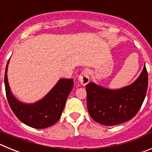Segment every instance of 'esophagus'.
Returning a JSON list of instances; mask_svg holds the SVG:
<instances>
[{"label":"esophagus","mask_w":152,"mask_h":152,"mask_svg":"<svg viewBox=\"0 0 152 152\" xmlns=\"http://www.w3.org/2000/svg\"><path fill=\"white\" fill-rule=\"evenodd\" d=\"M78 81L81 85H86L89 83L90 77L88 71H84L80 73V75L78 76Z\"/></svg>","instance_id":"34e87169"}]
</instances>
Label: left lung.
<instances>
[{"label": "left lung", "instance_id": "left-lung-1", "mask_svg": "<svg viewBox=\"0 0 152 152\" xmlns=\"http://www.w3.org/2000/svg\"><path fill=\"white\" fill-rule=\"evenodd\" d=\"M148 72L145 65L132 84L116 90L90 82L86 85L88 113L94 121L114 126L129 121L139 112L147 92Z\"/></svg>", "mask_w": 152, "mask_h": 152}]
</instances>
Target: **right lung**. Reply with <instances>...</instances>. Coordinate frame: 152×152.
I'll list each match as a JSON object with an SVG mask.
<instances>
[{
  "mask_svg": "<svg viewBox=\"0 0 152 152\" xmlns=\"http://www.w3.org/2000/svg\"><path fill=\"white\" fill-rule=\"evenodd\" d=\"M9 61L5 70L4 84L7 98L13 113L24 124L35 129H45L57 123L61 116L67 98L73 88V79H60L41 100L33 103H23L14 96L9 86Z\"/></svg>",
  "mask_w": 152,
  "mask_h": 152,
  "instance_id": "obj_1",
  "label": "right lung"
}]
</instances>
